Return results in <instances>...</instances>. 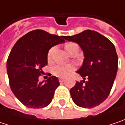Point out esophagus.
Returning <instances> with one entry per match:
<instances>
[{
    "label": "esophagus",
    "mask_w": 125,
    "mask_h": 125,
    "mask_svg": "<svg viewBox=\"0 0 125 125\" xmlns=\"http://www.w3.org/2000/svg\"><path fill=\"white\" fill-rule=\"evenodd\" d=\"M59 82H60V83H62V82L64 81V78H59Z\"/></svg>",
    "instance_id": "esophagus-1"
}]
</instances>
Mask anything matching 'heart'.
I'll list each match as a JSON object with an SVG mask.
<instances>
[{
  "label": "heart",
  "mask_w": 125,
  "mask_h": 125,
  "mask_svg": "<svg viewBox=\"0 0 125 125\" xmlns=\"http://www.w3.org/2000/svg\"><path fill=\"white\" fill-rule=\"evenodd\" d=\"M75 47H78L77 45L75 44V43H73V42H70L66 44L65 48H66V50L67 51V52L69 51L71 49ZM54 48H52L49 49V52H48L47 54V59L48 60H50L51 58H52V53L54 52ZM74 69V66L73 65H62V64H57L55 65L52 69V73L56 76H58V77H66V76H68L70 73Z\"/></svg>",
  "instance_id": "heart-1"
}]
</instances>
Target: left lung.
I'll list each match as a JSON object with an SVG mask.
<instances>
[{
    "mask_svg": "<svg viewBox=\"0 0 125 125\" xmlns=\"http://www.w3.org/2000/svg\"><path fill=\"white\" fill-rule=\"evenodd\" d=\"M63 38L78 44L84 55L83 64L77 71L83 80L76 82L70 90L73 103L84 108L99 105L109 95L117 72L118 57L114 44L90 30Z\"/></svg>",
    "mask_w": 125,
    "mask_h": 125,
    "instance_id": "left-lung-1",
    "label": "left lung"
}]
</instances>
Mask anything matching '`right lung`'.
Masks as SVG:
<instances>
[{
    "instance_id": "right-lung-1",
    "label": "right lung",
    "mask_w": 125,
    "mask_h": 125,
    "mask_svg": "<svg viewBox=\"0 0 125 125\" xmlns=\"http://www.w3.org/2000/svg\"><path fill=\"white\" fill-rule=\"evenodd\" d=\"M63 36L35 30L20 38L12 49L7 61L10 86L15 97L29 108H42L50 104L56 88L58 78L51 76L45 82L39 81L47 65L49 50L65 42Z\"/></svg>"
}]
</instances>
